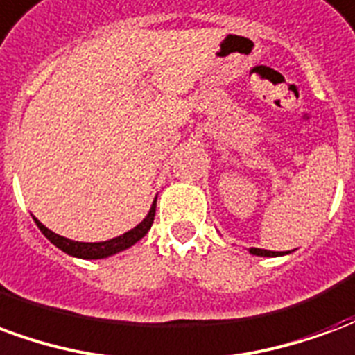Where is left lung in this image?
<instances>
[{"mask_svg":"<svg viewBox=\"0 0 355 355\" xmlns=\"http://www.w3.org/2000/svg\"><path fill=\"white\" fill-rule=\"evenodd\" d=\"M249 253L251 254H257V257H282V254H287V253H282V251H266V249H259V247H251L249 249Z\"/></svg>","mask_w":355,"mask_h":355,"instance_id":"left-lung-1","label":"left lung"}]
</instances>
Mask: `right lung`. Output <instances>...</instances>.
Returning <instances> with one entry per match:
<instances>
[{"instance_id": "add662e5", "label": "right lung", "mask_w": 355, "mask_h": 355, "mask_svg": "<svg viewBox=\"0 0 355 355\" xmlns=\"http://www.w3.org/2000/svg\"><path fill=\"white\" fill-rule=\"evenodd\" d=\"M157 200V198H155ZM155 200L152 203V207L148 211V215L144 216V220L140 224H137L135 228H131L129 232H125L117 238H112L108 241H96V243H85V241H73V239H68L64 236H58L55 232H51L47 226H43L37 218L34 216L37 228L43 232V236L49 239L53 245H57L60 251H64L66 254L70 257H76V259H85V261H96V259H106V257H112V254L121 253L125 249H129L131 245H135L139 239H142L148 234V230L152 228L155 216Z\"/></svg>"}]
</instances>
